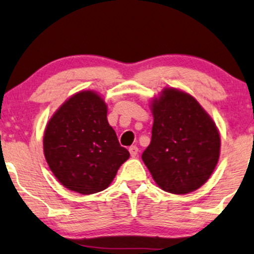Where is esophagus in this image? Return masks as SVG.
<instances>
[{"instance_id": "obj_1", "label": "esophagus", "mask_w": 254, "mask_h": 254, "mask_svg": "<svg viewBox=\"0 0 254 254\" xmlns=\"http://www.w3.org/2000/svg\"><path fill=\"white\" fill-rule=\"evenodd\" d=\"M129 151H130L131 157H132V158H136V157L138 156V151L139 150H138V147L136 145H132V146H130Z\"/></svg>"}]
</instances>
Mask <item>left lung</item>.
I'll return each mask as SVG.
<instances>
[{"mask_svg": "<svg viewBox=\"0 0 254 254\" xmlns=\"http://www.w3.org/2000/svg\"><path fill=\"white\" fill-rule=\"evenodd\" d=\"M152 137L142 159L162 190L190 193L211 177L220 155L216 123L197 99L165 88L150 102Z\"/></svg>", "mask_w": 254, "mask_h": 254, "instance_id": "8db88e82", "label": "left lung"}]
</instances>
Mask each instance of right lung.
I'll list each match as a JSON object with an SVG mask.
<instances>
[{"label": "right lung", "instance_id": "1", "mask_svg": "<svg viewBox=\"0 0 254 254\" xmlns=\"http://www.w3.org/2000/svg\"><path fill=\"white\" fill-rule=\"evenodd\" d=\"M107 115L104 99L83 90L66 99L48 122L44 157L57 181L70 191L92 194L105 190L129 159Z\"/></svg>", "mask_w": 254, "mask_h": 254}]
</instances>
